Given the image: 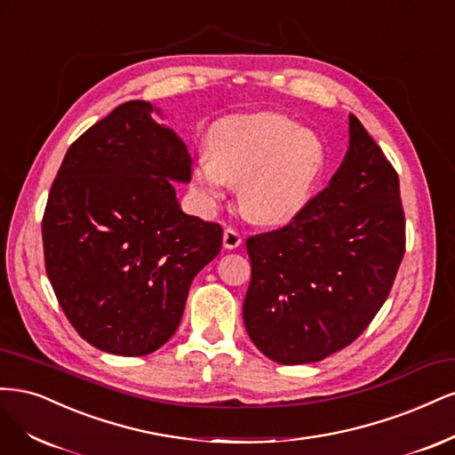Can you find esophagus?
<instances>
[{
  "mask_svg": "<svg viewBox=\"0 0 455 455\" xmlns=\"http://www.w3.org/2000/svg\"><path fill=\"white\" fill-rule=\"evenodd\" d=\"M242 243V234L236 228H225L223 232V245L225 249H236Z\"/></svg>",
  "mask_w": 455,
  "mask_h": 455,
  "instance_id": "34e87169",
  "label": "esophagus"
}]
</instances>
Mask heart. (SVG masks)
<instances>
[{"label":"heart","mask_w":455,"mask_h":455,"mask_svg":"<svg viewBox=\"0 0 455 455\" xmlns=\"http://www.w3.org/2000/svg\"><path fill=\"white\" fill-rule=\"evenodd\" d=\"M208 145L212 158L193 172L202 198L217 204L240 183L242 210L265 225L289 223L306 208L325 158L314 132L277 113L219 123Z\"/></svg>","instance_id":"1"}]
</instances>
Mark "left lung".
Listing matches in <instances>:
<instances>
[{
  "label": "left lung",
  "instance_id": "left-lung-1",
  "mask_svg": "<svg viewBox=\"0 0 455 455\" xmlns=\"http://www.w3.org/2000/svg\"><path fill=\"white\" fill-rule=\"evenodd\" d=\"M399 175L355 115L329 187L291 223L247 238L249 339L268 359L304 364L349 346L386 302L404 257Z\"/></svg>",
  "mask_w": 455,
  "mask_h": 455
}]
</instances>
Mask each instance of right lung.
Masks as SVG:
<instances>
[{
	"label": "right lung",
	"mask_w": 455,
	"mask_h": 455,
	"mask_svg": "<svg viewBox=\"0 0 455 455\" xmlns=\"http://www.w3.org/2000/svg\"><path fill=\"white\" fill-rule=\"evenodd\" d=\"M153 111L126 101L73 141L41 223L58 304L113 355H148L172 339L190 283L223 243L217 223L181 212L172 181H190V155Z\"/></svg>",
	"instance_id": "1"
}]
</instances>
